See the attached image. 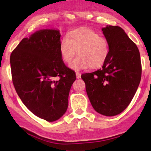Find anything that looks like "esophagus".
Wrapping results in <instances>:
<instances>
[{
  "mask_svg": "<svg viewBox=\"0 0 151 151\" xmlns=\"http://www.w3.org/2000/svg\"><path fill=\"white\" fill-rule=\"evenodd\" d=\"M76 77H77V79H80L81 78V74L79 73V72H76Z\"/></svg>",
  "mask_w": 151,
  "mask_h": 151,
  "instance_id": "34e87169",
  "label": "esophagus"
}]
</instances>
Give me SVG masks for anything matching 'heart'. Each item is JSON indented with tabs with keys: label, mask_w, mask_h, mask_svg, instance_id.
Returning a JSON list of instances; mask_svg holds the SVG:
<instances>
[{
	"label": "heart",
	"mask_w": 151,
	"mask_h": 151,
	"mask_svg": "<svg viewBox=\"0 0 151 151\" xmlns=\"http://www.w3.org/2000/svg\"><path fill=\"white\" fill-rule=\"evenodd\" d=\"M60 51L67 64H70L77 53L78 56L70 65L72 70L96 69L101 67L108 58L110 46L105 37L91 29L82 27L71 31L67 37L62 38Z\"/></svg>",
	"instance_id": "obj_1"
}]
</instances>
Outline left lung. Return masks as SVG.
Segmentation results:
<instances>
[{"instance_id":"left-lung-1","label":"left lung","mask_w":151,"mask_h":151,"mask_svg":"<svg viewBox=\"0 0 151 151\" xmlns=\"http://www.w3.org/2000/svg\"><path fill=\"white\" fill-rule=\"evenodd\" d=\"M110 51L101 69L83 74L81 79L93 108L98 113L113 116L131 103L141 79V62L136 45L119 26L102 28Z\"/></svg>"}]
</instances>
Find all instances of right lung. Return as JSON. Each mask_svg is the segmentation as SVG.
<instances>
[{"label": "right lung", "instance_id": "right-lung-1", "mask_svg": "<svg viewBox=\"0 0 151 151\" xmlns=\"http://www.w3.org/2000/svg\"><path fill=\"white\" fill-rule=\"evenodd\" d=\"M59 30H41L23 38L10 55L15 91L32 114L47 121L65 114L75 73L62 60Z\"/></svg>", "mask_w": 151, "mask_h": 151}]
</instances>
